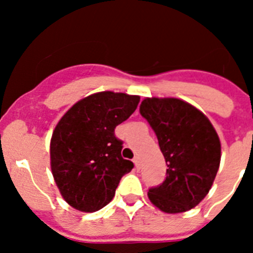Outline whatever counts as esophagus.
Returning <instances> with one entry per match:
<instances>
[{
    "mask_svg": "<svg viewBox=\"0 0 253 253\" xmlns=\"http://www.w3.org/2000/svg\"><path fill=\"white\" fill-rule=\"evenodd\" d=\"M133 162H134V165H135V167H137V169H139V158L134 157Z\"/></svg>",
    "mask_w": 253,
    "mask_h": 253,
    "instance_id": "obj_1",
    "label": "esophagus"
}]
</instances>
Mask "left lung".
Wrapping results in <instances>:
<instances>
[{
  "instance_id": "left-lung-1",
  "label": "left lung",
  "mask_w": 253,
  "mask_h": 253,
  "mask_svg": "<svg viewBox=\"0 0 253 253\" xmlns=\"http://www.w3.org/2000/svg\"><path fill=\"white\" fill-rule=\"evenodd\" d=\"M140 115L156 133L167 163L166 180L148 191L169 214L195 208L208 195L220 165V140L204 113L176 97H146Z\"/></svg>"
}]
</instances>
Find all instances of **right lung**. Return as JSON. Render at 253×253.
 Returning <instances> with one entry per match:
<instances>
[{
	"label": "right lung",
	"instance_id": "right-lung-1",
	"mask_svg": "<svg viewBox=\"0 0 253 253\" xmlns=\"http://www.w3.org/2000/svg\"><path fill=\"white\" fill-rule=\"evenodd\" d=\"M139 96L102 91L76 102L50 139V169L60 195L80 211L93 213L113 200L133 162L122 157L116 125L135 111Z\"/></svg>",
	"mask_w": 253,
	"mask_h": 253
}]
</instances>
